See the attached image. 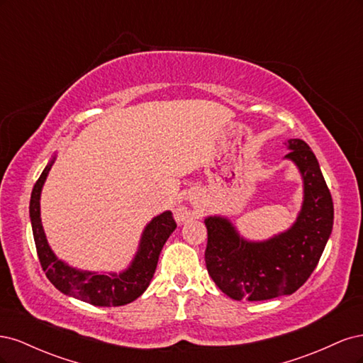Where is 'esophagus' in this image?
Instances as JSON below:
<instances>
[{
  "label": "esophagus",
  "mask_w": 363,
  "mask_h": 363,
  "mask_svg": "<svg viewBox=\"0 0 363 363\" xmlns=\"http://www.w3.org/2000/svg\"><path fill=\"white\" fill-rule=\"evenodd\" d=\"M196 212H199V196H192L188 206H179L177 208H175L174 216L179 223H183L184 219L194 218L196 215Z\"/></svg>",
  "instance_id": "34e87169"
}]
</instances>
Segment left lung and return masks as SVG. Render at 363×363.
I'll return each instance as SVG.
<instances>
[{
	"label": "left lung",
	"instance_id": "left-lung-1",
	"mask_svg": "<svg viewBox=\"0 0 363 363\" xmlns=\"http://www.w3.org/2000/svg\"><path fill=\"white\" fill-rule=\"evenodd\" d=\"M284 159L303 177L301 211L291 228L268 240L252 242L224 216H207L206 267L216 286L233 300L262 301L291 295L316 268L333 228V201L311 147L289 139Z\"/></svg>",
	"mask_w": 363,
	"mask_h": 363
}]
</instances>
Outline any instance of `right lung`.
I'll use <instances>...</instances> for the list:
<instances>
[{
    "label": "right lung",
    "instance_id": "right-lung-1",
    "mask_svg": "<svg viewBox=\"0 0 363 363\" xmlns=\"http://www.w3.org/2000/svg\"><path fill=\"white\" fill-rule=\"evenodd\" d=\"M54 160L56 157H52L45 169L42 171L30 199L33 238H35L42 269L60 292L89 304L111 307L135 301L148 288L152 276H155L160 251L177 227L172 213L169 211L163 212L147 224L136 256L125 271L119 274H104L72 268L54 255L40 221V192Z\"/></svg>",
    "mask_w": 363,
    "mask_h": 363
}]
</instances>
